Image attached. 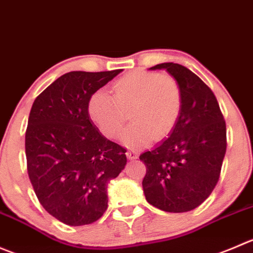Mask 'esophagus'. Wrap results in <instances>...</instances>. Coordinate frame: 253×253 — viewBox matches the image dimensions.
Masks as SVG:
<instances>
[{"mask_svg":"<svg viewBox=\"0 0 253 253\" xmlns=\"http://www.w3.org/2000/svg\"><path fill=\"white\" fill-rule=\"evenodd\" d=\"M126 156H127V158L131 159V161H132V159L138 158V153H137L136 151H127Z\"/></svg>","mask_w":253,"mask_h":253,"instance_id":"1","label":"esophagus"}]
</instances>
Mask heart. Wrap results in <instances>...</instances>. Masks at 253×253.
Masks as SVG:
<instances>
[{
    "label": "heart",
    "mask_w": 253,
    "mask_h": 253,
    "mask_svg": "<svg viewBox=\"0 0 253 253\" xmlns=\"http://www.w3.org/2000/svg\"><path fill=\"white\" fill-rule=\"evenodd\" d=\"M112 90L114 96L106 90H96L87 102V112L105 136L117 138L129 110L133 122L122 134L127 147L137 148L147 146L153 138H164L180 117L183 94L171 75L133 70L119 78Z\"/></svg>",
    "instance_id": "1"
}]
</instances>
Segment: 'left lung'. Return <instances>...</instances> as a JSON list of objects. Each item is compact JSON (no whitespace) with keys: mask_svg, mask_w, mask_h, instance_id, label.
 <instances>
[{"mask_svg":"<svg viewBox=\"0 0 253 253\" xmlns=\"http://www.w3.org/2000/svg\"><path fill=\"white\" fill-rule=\"evenodd\" d=\"M178 80L181 114L169 137L139 156L147 167L142 186L147 202L168 212H185L208 199L220 178L226 153V125L210 87L192 70L162 63Z\"/></svg>","mask_w":253,"mask_h":253,"instance_id":"8db88e82","label":"left lung"}]
</instances>
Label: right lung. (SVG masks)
Instances as JSON below:
<instances>
[{
	"label": "right lung",
	"mask_w": 253,
	"mask_h": 253,
	"mask_svg": "<svg viewBox=\"0 0 253 253\" xmlns=\"http://www.w3.org/2000/svg\"><path fill=\"white\" fill-rule=\"evenodd\" d=\"M121 72L67 73L32 105L26 131L29 179L42 207L69 226L104 215L107 184L127 163L126 149L102 136L87 112L90 96Z\"/></svg>",
	"instance_id": "right-lung-1"
}]
</instances>
